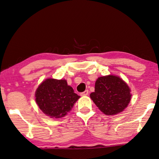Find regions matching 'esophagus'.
I'll list each match as a JSON object with an SVG mask.
<instances>
[{"instance_id": "1", "label": "esophagus", "mask_w": 159, "mask_h": 159, "mask_svg": "<svg viewBox=\"0 0 159 159\" xmlns=\"http://www.w3.org/2000/svg\"><path fill=\"white\" fill-rule=\"evenodd\" d=\"M88 94H89L88 90H85V92L80 93V96H87V95H88Z\"/></svg>"}]
</instances>
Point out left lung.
<instances>
[{
    "instance_id": "left-lung-1",
    "label": "left lung",
    "mask_w": 159,
    "mask_h": 159,
    "mask_svg": "<svg viewBox=\"0 0 159 159\" xmlns=\"http://www.w3.org/2000/svg\"><path fill=\"white\" fill-rule=\"evenodd\" d=\"M131 90L120 77L108 75L98 78L90 98L102 113L114 115L123 111L131 100Z\"/></svg>"
}]
</instances>
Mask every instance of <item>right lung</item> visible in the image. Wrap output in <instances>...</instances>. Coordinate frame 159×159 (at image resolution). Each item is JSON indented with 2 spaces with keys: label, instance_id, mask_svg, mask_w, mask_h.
Returning <instances> with one entry per match:
<instances>
[{
  "label": "right lung",
  "instance_id": "1",
  "mask_svg": "<svg viewBox=\"0 0 159 159\" xmlns=\"http://www.w3.org/2000/svg\"><path fill=\"white\" fill-rule=\"evenodd\" d=\"M36 102L39 108L50 118L63 117L80 98L66 80L48 79L36 91Z\"/></svg>",
  "mask_w": 159,
  "mask_h": 159
}]
</instances>
